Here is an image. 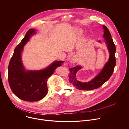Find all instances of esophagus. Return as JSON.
Listing matches in <instances>:
<instances>
[{
    "label": "esophagus",
    "instance_id": "34e87169",
    "mask_svg": "<svg viewBox=\"0 0 129 129\" xmlns=\"http://www.w3.org/2000/svg\"><path fill=\"white\" fill-rule=\"evenodd\" d=\"M78 58L77 55H74L72 57H71L70 59V62L71 63H75L78 61Z\"/></svg>",
    "mask_w": 129,
    "mask_h": 129
}]
</instances>
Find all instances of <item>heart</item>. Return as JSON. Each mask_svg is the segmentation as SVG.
I'll use <instances>...</instances> for the list:
<instances>
[{
  "label": "heart",
  "mask_w": 129,
  "mask_h": 129,
  "mask_svg": "<svg viewBox=\"0 0 129 129\" xmlns=\"http://www.w3.org/2000/svg\"><path fill=\"white\" fill-rule=\"evenodd\" d=\"M77 34L79 35V36H80V35H82L83 34V30L82 29H79L77 31Z\"/></svg>",
  "instance_id": "heart-1"
}]
</instances>
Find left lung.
Segmentation results:
<instances>
[{
  "label": "left lung",
  "instance_id": "obj_1",
  "mask_svg": "<svg viewBox=\"0 0 129 129\" xmlns=\"http://www.w3.org/2000/svg\"><path fill=\"white\" fill-rule=\"evenodd\" d=\"M104 31L103 38L108 49L109 57L108 60L105 64L104 67L94 78L88 82H82L77 79L76 75L77 72L82 69L80 65L76 66L74 68L69 69L70 74L69 75V81L77 89L82 90H91L101 87L105 83L111 76L114 68L115 66L116 59L115 54L116 51L115 46L111 37V35L105 26H102ZM101 43V41H98Z\"/></svg>",
  "mask_w": 129,
  "mask_h": 129
}]
</instances>
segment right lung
<instances>
[{
  "mask_svg": "<svg viewBox=\"0 0 129 129\" xmlns=\"http://www.w3.org/2000/svg\"><path fill=\"white\" fill-rule=\"evenodd\" d=\"M37 34V30L30 29L20 43L16 47L8 67V80L13 92L19 99L28 102L38 101L47 94V79L63 61L55 60L46 68L28 70L23 64L22 53L24 46Z\"/></svg>",
  "mask_w": 129,
  "mask_h": 129,
  "instance_id": "right-lung-1",
  "label": "right lung"
}]
</instances>
